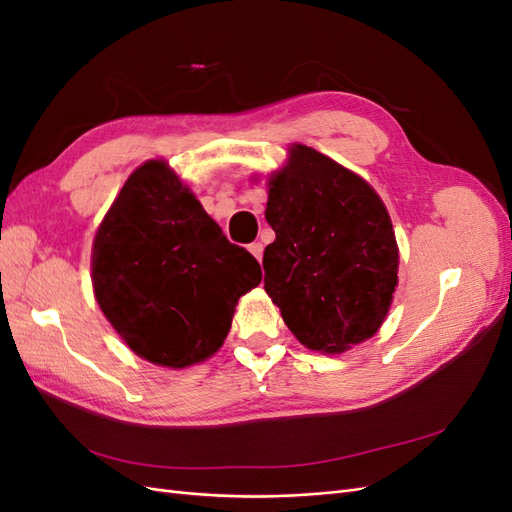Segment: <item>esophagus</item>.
<instances>
[{"label":"esophagus","mask_w":512,"mask_h":512,"mask_svg":"<svg viewBox=\"0 0 512 512\" xmlns=\"http://www.w3.org/2000/svg\"><path fill=\"white\" fill-rule=\"evenodd\" d=\"M262 250H265V245H262L260 241H254L252 245H250V252L260 260L262 258Z\"/></svg>","instance_id":"1"}]
</instances>
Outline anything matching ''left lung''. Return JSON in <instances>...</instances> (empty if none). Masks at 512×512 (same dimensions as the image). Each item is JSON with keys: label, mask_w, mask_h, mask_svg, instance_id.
I'll list each match as a JSON object with an SVG mask.
<instances>
[{"label": "left lung", "mask_w": 512, "mask_h": 512, "mask_svg": "<svg viewBox=\"0 0 512 512\" xmlns=\"http://www.w3.org/2000/svg\"><path fill=\"white\" fill-rule=\"evenodd\" d=\"M265 290L312 350L344 352L374 335L397 286L389 213L371 185L312 147L290 149L271 181Z\"/></svg>", "instance_id": "left-lung-1"}]
</instances>
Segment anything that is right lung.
I'll use <instances>...</instances> for the list:
<instances>
[{
	"instance_id": "obj_1",
	"label": "right lung",
	"mask_w": 512,
	"mask_h": 512,
	"mask_svg": "<svg viewBox=\"0 0 512 512\" xmlns=\"http://www.w3.org/2000/svg\"><path fill=\"white\" fill-rule=\"evenodd\" d=\"M258 260L230 243L164 162L136 168L102 220L91 256L98 305L138 356L188 367L218 352Z\"/></svg>"
}]
</instances>
